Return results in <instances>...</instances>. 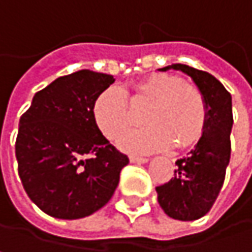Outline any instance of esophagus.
Instances as JSON below:
<instances>
[{
	"label": "esophagus",
	"instance_id": "1",
	"mask_svg": "<svg viewBox=\"0 0 252 252\" xmlns=\"http://www.w3.org/2000/svg\"><path fill=\"white\" fill-rule=\"evenodd\" d=\"M130 162L132 163H145V162H148V157H142V156L132 154L130 156Z\"/></svg>",
	"mask_w": 252,
	"mask_h": 252
}]
</instances>
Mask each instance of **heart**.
<instances>
[{
  "instance_id": "b5f03b06",
  "label": "heart",
  "mask_w": 252,
  "mask_h": 252,
  "mask_svg": "<svg viewBox=\"0 0 252 252\" xmlns=\"http://www.w3.org/2000/svg\"><path fill=\"white\" fill-rule=\"evenodd\" d=\"M132 105L150 102L142 120L145 126L129 133L122 145L135 153H153L194 144L203 133L208 119L202 90L184 78L157 72L135 83L129 92ZM125 92L110 87L93 104V117L101 132L111 141L120 139L135 123Z\"/></svg>"
}]
</instances>
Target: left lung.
Instances as JSON below:
<instances>
[{"instance_id":"1","label":"left lung","mask_w":252,"mask_h":252,"mask_svg":"<svg viewBox=\"0 0 252 252\" xmlns=\"http://www.w3.org/2000/svg\"><path fill=\"white\" fill-rule=\"evenodd\" d=\"M169 68L193 78L206 99L208 119L197 145L175 162L174 177L157 186L156 191L165 214L181 221H193L211 211L224 184L232 151V96L209 72L183 63H172L162 69Z\"/></svg>"}]
</instances>
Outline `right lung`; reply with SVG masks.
Instances as JSON below:
<instances>
[{"instance_id":"obj_1","label":"right lung","mask_w":252,"mask_h":252,"mask_svg":"<svg viewBox=\"0 0 252 252\" xmlns=\"http://www.w3.org/2000/svg\"><path fill=\"white\" fill-rule=\"evenodd\" d=\"M113 83L90 69L59 77L20 117L17 172L29 199L52 217L75 220L101 209L129 163L93 117L95 99Z\"/></svg>"}]
</instances>
